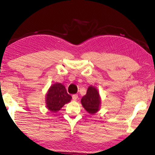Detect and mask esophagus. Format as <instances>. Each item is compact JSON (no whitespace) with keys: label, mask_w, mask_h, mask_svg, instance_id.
<instances>
[{"label":"esophagus","mask_w":155,"mask_h":155,"mask_svg":"<svg viewBox=\"0 0 155 155\" xmlns=\"http://www.w3.org/2000/svg\"><path fill=\"white\" fill-rule=\"evenodd\" d=\"M78 98V94H73L72 95V99L74 100H76Z\"/></svg>","instance_id":"1"}]
</instances>
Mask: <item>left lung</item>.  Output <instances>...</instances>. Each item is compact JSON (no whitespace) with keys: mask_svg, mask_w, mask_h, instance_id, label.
Instances as JSON below:
<instances>
[{"mask_svg":"<svg viewBox=\"0 0 155 155\" xmlns=\"http://www.w3.org/2000/svg\"><path fill=\"white\" fill-rule=\"evenodd\" d=\"M81 101L83 107L88 113L93 114L97 112L100 105V95L97 89L92 86L89 87L86 95L81 98Z\"/></svg>","mask_w":155,"mask_h":155,"instance_id":"1","label":"left lung"}]
</instances>
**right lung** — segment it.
Instances as JSON below:
<instances>
[{"mask_svg":"<svg viewBox=\"0 0 155 155\" xmlns=\"http://www.w3.org/2000/svg\"><path fill=\"white\" fill-rule=\"evenodd\" d=\"M71 99L72 96L67 93L64 86L57 83L49 88L46 95V107L51 112H58Z\"/></svg>","mask_w":155,"mask_h":155,"instance_id":"right-lung-1","label":"right lung"}]
</instances>
